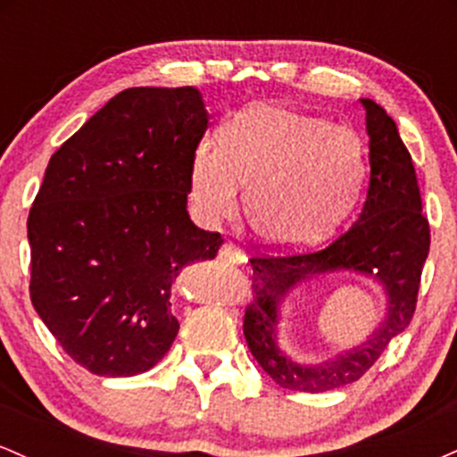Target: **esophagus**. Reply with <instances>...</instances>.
<instances>
[{
	"instance_id": "34e87169",
	"label": "esophagus",
	"mask_w": 457,
	"mask_h": 457,
	"mask_svg": "<svg viewBox=\"0 0 457 457\" xmlns=\"http://www.w3.org/2000/svg\"><path fill=\"white\" fill-rule=\"evenodd\" d=\"M219 260L225 262V264H232V266H240V264H245V262H246L243 251H240L238 246L232 245V243H225L221 246V251H219Z\"/></svg>"
}]
</instances>
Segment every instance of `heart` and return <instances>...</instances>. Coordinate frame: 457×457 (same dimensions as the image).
Here are the masks:
<instances>
[{
	"label": "heart",
	"mask_w": 457,
	"mask_h": 457,
	"mask_svg": "<svg viewBox=\"0 0 457 457\" xmlns=\"http://www.w3.org/2000/svg\"><path fill=\"white\" fill-rule=\"evenodd\" d=\"M365 174L359 135L277 104H251L191 156V199L208 221L229 219L246 188L251 229L266 243H312L353 208Z\"/></svg>",
	"instance_id": "obj_1"
}]
</instances>
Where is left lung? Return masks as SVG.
I'll list each match as a JSON object with an SVG mask.
<instances>
[{"mask_svg": "<svg viewBox=\"0 0 457 457\" xmlns=\"http://www.w3.org/2000/svg\"><path fill=\"white\" fill-rule=\"evenodd\" d=\"M370 135V188L359 221L320 251L255 255L253 303L245 312L251 354L277 385L290 391L322 393L359 380L395 335L411 324L421 270L429 251V223L421 193L395 122L380 104L361 98ZM350 270L378 280L387 295V316L361 346L318 364H301L278 345V316L285 296L309 278Z\"/></svg>", "mask_w": 457, "mask_h": 457, "instance_id": "1", "label": "left lung"}]
</instances>
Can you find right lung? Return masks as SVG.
Here are the masks:
<instances>
[{
	"label": "right lung",
	"instance_id": "obj_1",
	"mask_svg": "<svg viewBox=\"0 0 457 457\" xmlns=\"http://www.w3.org/2000/svg\"><path fill=\"white\" fill-rule=\"evenodd\" d=\"M206 129L195 87H129L46 165L28 219L31 305L92 374L135 376L159 363L180 328L171 283L223 245L187 212Z\"/></svg>",
	"mask_w": 457,
	"mask_h": 457
}]
</instances>
